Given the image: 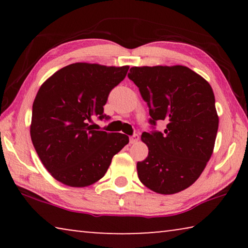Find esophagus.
<instances>
[{"label":"esophagus","instance_id":"esophagus-1","mask_svg":"<svg viewBox=\"0 0 248 248\" xmlns=\"http://www.w3.org/2000/svg\"><path fill=\"white\" fill-rule=\"evenodd\" d=\"M138 141H139V136H138V134H133V136L130 137V143L131 144L137 143Z\"/></svg>","mask_w":248,"mask_h":248}]
</instances>
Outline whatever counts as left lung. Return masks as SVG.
Listing matches in <instances>:
<instances>
[{
    "label": "left lung",
    "mask_w": 248,
    "mask_h": 248,
    "mask_svg": "<svg viewBox=\"0 0 248 248\" xmlns=\"http://www.w3.org/2000/svg\"><path fill=\"white\" fill-rule=\"evenodd\" d=\"M128 78L150 108V124L164 120V132H143L149 154L137 163L140 182L161 195L191 186L205 169L219 127L212 87L184 65L133 66Z\"/></svg>",
    "instance_id": "left-lung-1"
}]
</instances>
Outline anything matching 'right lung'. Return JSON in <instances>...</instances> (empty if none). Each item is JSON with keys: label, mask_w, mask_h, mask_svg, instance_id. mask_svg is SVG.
Here are the masks:
<instances>
[{"label": "right lung", "mask_w": 248, "mask_h": 248, "mask_svg": "<svg viewBox=\"0 0 248 248\" xmlns=\"http://www.w3.org/2000/svg\"><path fill=\"white\" fill-rule=\"evenodd\" d=\"M129 70L78 62L57 71L32 104L31 138L41 163L58 182L87 187L106 174L114 155L129 143L124 133L94 130L108 95Z\"/></svg>", "instance_id": "right-lung-1"}]
</instances>
